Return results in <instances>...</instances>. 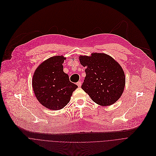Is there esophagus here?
Instances as JSON below:
<instances>
[{
	"instance_id": "1",
	"label": "esophagus",
	"mask_w": 156,
	"mask_h": 156,
	"mask_svg": "<svg viewBox=\"0 0 156 156\" xmlns=\"http://www.w3.org/2000/svg\"><path fill=\"white\" fill-rule=\"evenodd\" d=\"M81 84H82V83H81V82H80V81H79V82H77V86H78L79 87H80L81 86Z\"/></svg>"
}]
</instances>
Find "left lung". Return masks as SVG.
Returning <instances> with one entry per match:
<instances>
[{
    "label": "left lung",
    "mask_w": 156,
    "mask_h": 156,
    "mask_svg": "<svg viewBox=\"0 0 156 156\" xmlns=\"http://www.w3.org/2000/svg\"><path fill=\"white\" fill-rule=\"evenodd\" d=\"M80 64L86 67V76L81 86L91 100L101 106L115 103L125 87L124 72L116 61L105 53L80 56Z\"/></svg>",
    "instance_id": "obj_1"
}]
</instances>
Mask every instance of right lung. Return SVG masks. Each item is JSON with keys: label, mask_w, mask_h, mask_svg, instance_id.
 Instances as JSON below:
<instances>
[{"label": "right lung", "mask_w": 156, "mask_h": 156, "mask_svg": "<svg viewBox=\"0 0 156 156\" xmlns=\"http://www.w3.org/2000/svg\"><path fill=\"white\" fill-rule=\"evenodd\" d=\"M63 56H55L44 61L36 70L33 88L38 101L51 110L63 108L78 86L63 71Z\"/></svg>", "instance_id": "right-lung-1"}]
</instances>
